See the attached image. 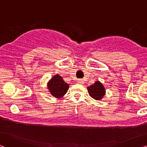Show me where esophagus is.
Instances as JSON below:
<instances>
[{"instance_id":"34e87169","label":"esophagus","mask_w":147,"mask_h":147,"mask_svg":"<svg viewBox=\"0 0 147 147\" xmlns=\"http://www.w3.org/2000/svg\"><path fill=\"white\" fill-rule=\"evenodd\" d=\"M77 83H79V84H81V85H83V84L84 83V81H83V80H81V79H79V80H77Z\"/></svg>"}]
</instances>
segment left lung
Here are the masks:
<instances>
[{
	"mask_svg": "<svg viewBox=\"0 0 147 147\" xmlns=\"http://www.w3.org/2000/svg\"><path fill=\"white\" fill-rule=\"evenodd\" d=\"M89 95L95 100H101L105 95V87L100 81H97L93 85L87 87Z\"/></svg>",
	"mask_w": 147,
	"mask_h": 147,
	"instance_id": "obj_1",
	"label": "left lung"
}]
</instances>
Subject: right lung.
Instances as JSON below:
<instances>
[{
  "label": "right lung",
  "mask_w": 147,
  "mask_h": 147,
  "mask_svg": "<svg viewBox=\"0 0 147 147\" xmlns=\"http://www.w3.org/2000/svg\"><path fill=\"white\" fill-rule=\"evenodd\" d=\"M47 86L51 95L56 98H61L63 97L69 88V85L65 83L59 75L52 77L48 82Z\"/></svg>",
  "instance_id": "1"
}]
</instances>
